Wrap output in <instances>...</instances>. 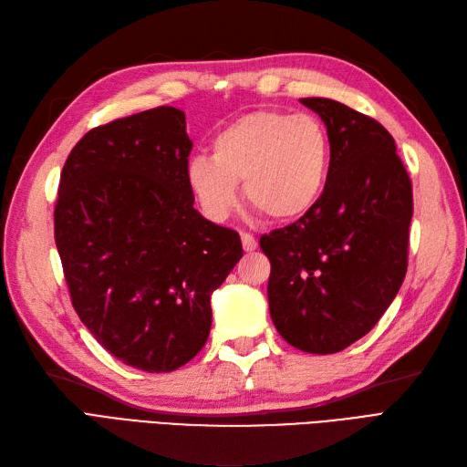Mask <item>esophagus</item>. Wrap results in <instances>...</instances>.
I'll use <instances>...</instances> for the list:
<instances>
[{"instance_id": "obj_1", "label": "esophagus", "mask_w": 467, "mask_h": 467, "mask_svg": "<svg viewBox=\"0 0 467 467\" xmlns=\"http://www.w3.org/2000/svg\"><path fill=\"white\" fill-rule=\"evenodd\" d=\"M242 244H244V249H245L247 253L257 249V239H255V235H253V234L244 232V234H242Z\"/></svg>"}]
</instances>
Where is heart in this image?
<instances>
[{
    "mask_svg": "<svg viewBox=\"0 0 467 467\" xmlns=\"http://www.w3.org/2000/svg\"><path fill=\"white\" fill-rule=\"evenodd\" d=\"M331 161L323 122L307 112L263 109L239 117L212 140V158L196 155L187 182L204 214L225 220L245 201L275 222L306 216L321 199Z\"/></svg>",
    "mask_w": 467,
    "mask_h": 467,
    "instance_id": "obj_1",
    "label": "heart"
}]
</instances>
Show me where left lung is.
<instances>
[{
    "instance_id": "8db88e82",
    "label": "left lung",
    "mask_w": 467,
    "mask_h": 467,
    "mask_svg": "<svg viewBox=\"0 0 467 467\" xmlns=\"http://www.w3.org/2000/svg\"><path fill=\"white\" fill-rule=\"evenodd\" d=\"M300 101L327 126V182L306 216L259 244L276 331L304 352L333 355L368 333L403 285L413 187L378 120L333 99Z\"/></svg>"
}]
</instances>
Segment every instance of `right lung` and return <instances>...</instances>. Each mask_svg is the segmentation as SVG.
Here are the masks:
<instances>
[{
	"label": "right lung",
	"instance_id": "add662e5",
	"mask_svg": "<svg viewBox=\"0 0 467 467\" xmlns=\"http://www.w3.org/2000/svg\"><path fill=\"white\" fill-rule=\"evenodd\" d=\"M185 112L155 107L97 126L67 155L54 239L72 306L112 357L171 372L199 355L210 294L242 239L194 210Z\"/></svg>",
	"mask_w": 467,
	"mask_h": 467
}]
</instances>
